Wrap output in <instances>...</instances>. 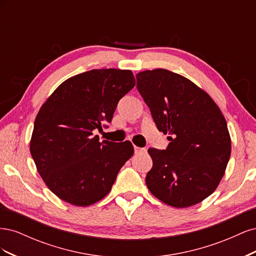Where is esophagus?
<instances>
[{"mask_svg":"<svg viewBox=\"0 0 256 256\" xmlns=\"http://www.w3.org/2000/svg\"><path fill=\"white\" fill-rule=\"evenodd\" d=\"M145 152H146L145 148H142V147H138L134 145V154H145Z\"/></svg>","mask_w":256,"mask_h":256,"instance_id":"esophagus-1","label":"esophagus"}]
</instances>
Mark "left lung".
<instances>
[{
    "instance_id": "obj_1",
    "label": "left lung",
    "mask_w": 256,
    "mask_h": 256,
    "mask_svg": "<svg viewBox=\"0 0 256 256\" xmlns=\"http://www.w3.org/2000/svg\"><path fill=\"white\" fill-rule=\"evenodd\" d=\"M136 88L168 148H150L152 168L145 182L164 204L186 208L218 187L230 156L226 118L212 98L189 79L168 69L136 74Z\"/></svg>"
}]
</instances>
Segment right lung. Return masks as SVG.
<instances>
[{
    "label": "right lung",
    "instance_id": "1",
    "mask_svg": "<svg viewBox=\"0 0 256 256\" xmlns=\"http://www.w3.org/2000/svg\"><path fill=\"white\" fill-rule=\"evenodd\" d=\"M134 85L131 70L92 69L64 81L42 106L30 150L44 184L64 202L84 207L102 200L134 154L130 141L99 142L94 130L112 120Z\"/></svg>",
    "mask_w": 256,
    "mask_h": 256
}]
</instances>
